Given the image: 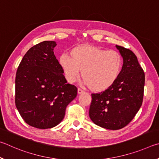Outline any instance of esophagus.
I'll return each mask as SVG.
<instances>
[{
    "mask_svg": "<svg viewBox=\"0 0 159 159\" xmlns=\"http://www.w3.org/2000/svg\"><path fill=\"white\" fill-rule=\"evenodd\" d=\"M84 92V90H82V89H80V88H78V89H77V93H82Z\"/></svg>",
    "mask_w": 159,
    "mask_h": 159,
    "instance_id": "esophagus-1",
    "label": "esophagus"
}]
</instances>
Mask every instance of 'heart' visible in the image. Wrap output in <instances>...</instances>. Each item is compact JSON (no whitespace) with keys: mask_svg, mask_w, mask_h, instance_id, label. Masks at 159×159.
I'll return each mask as SVG.
<instances>
[{"mask_svg":"<svg viewBox=\"0 0 159 159\" xmlns=\"http://www.w3.org/2000/svg\"><path fill=\"white\" fill-rule=\"evenodd\" d=\"M58 62L69 82L76 81L82 70L84 83L96 92L110 88L116 81L123 66V58L119 52L90 44L74 47L70 56L61 54Z\"/></svg>","mask_w":159,"mask_h":159,"instance_id":"1","label":"heart"}]
</instances>
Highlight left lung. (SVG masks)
<instances>
[{
	"mask_svg": "<svg viewBox=\"0 0 159 159\" xmlns=\"http://www.w3.org/2000/svg\"><path fill=\"white\" fill-rule=\"evenodd\" d=\"M124 59L116 81L107 89L92 93L89 116L104 129L118 130L131 121L143 103L144 72L131 50L116 45Z\"/></svg>",
	"mask_w": 159,
	"mask_h": 159,
	"instance_id": "1",
	"label": "left lung"
}]
</instances>
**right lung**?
I'll return each mask as SVG.
<instances>
[{
  "label": "right lung",
  "mask_w": 159,
  "mask_h": 159,
  "mask_svg": "<svg viewBox=\"0 0 159 159\" xmlns=\"http://www.w3.org/2000/svg\"><path fill=\"white\" fill-rule=\"evenodd\" d=\"M56 45L54 41H44L32 47L16 73V107L26 124L40 129L59 124L77 94V88L67 83L55 57Z\"/></svg>",
  "instance_id": "add662e5"
}]
</instances>
